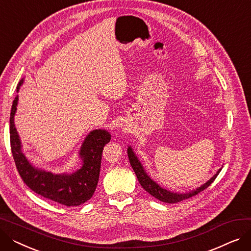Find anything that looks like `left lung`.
Instances as JSON below:
<instances>
[{"label":"left lung","mask_w":251,"mask_h":251,"mask_svg":"<svg viewBox=\"0 0 251 251\" xmlns=\"http://www.w3.org/2000/svg\"><path fill=\"white\" fill-rule=\"evenodd\" d=\"M127 152H128V157H129V162H130V165L131 167H132L133 171L136 174V177L140 183V185L142 186V188L148 191L151 195H152L153 197H155L156 200H159L163 202H166V203H176V202H179V201H185V200H188L190 199V197L199 194L200 192L203 191L205 188H207L210 184H212L215 179L217 178V176L219 175V173L221 172L220 169L218 171V173L210 179L208 180L205 184H203V185L200 188H197L191 192H188V193H184V194H179V193H174V192H170L166 189H163L161 186L157 185V184L155 182H153L149 176L148 174L144 172V170L141 166V164L139 163V161L137 160V157L135 156L134 152L132 151V149L131 148H128L127 150Z\"/></svg>","instance_id":"8db88e82"}]
</instances>
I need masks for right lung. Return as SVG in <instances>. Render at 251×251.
<instances>
[{"label": "right lung", "instance_id": "add662e5", "mask_svg": "<svg viewBox=\"0 0 251 251\" xmlns=\"http://www.w3.org/2000/svg\"><path fill=\"white\" fill-rule=\"evenodd\" d=\"M19 82L17 89L21 85ZM18 97L13 100L10 114V144L13 159L23 182L35 193L67 206L84 203L94 195L100 177L101 152L110 142L111 135L105 130H94L85 138L80 151L83 166L77 172L68 175H54L33 168L21 151L20 139L14 125Z\"/></svg>", "mask_w": 251, "mask_h": 251}]
</instances>
